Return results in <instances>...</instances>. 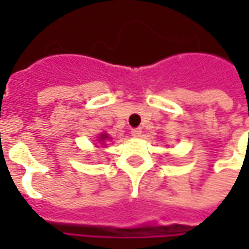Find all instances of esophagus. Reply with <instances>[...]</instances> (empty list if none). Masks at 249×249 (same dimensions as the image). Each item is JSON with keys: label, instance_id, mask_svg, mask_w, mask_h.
Here are the masks:
<instances>
[{"label": "esophagus", "instance_id": "esophagus-1", "mask_svg": "<svg viewBox=\"0 0 249 249\" xmlns=\"http://www.w3.org/2000/svg\"><path fill=\"white\" fill-rule=\"evenodd\" d=\"M130 133L133 137H140L141 136V128H135V129L130 130Z\"/></svg>", "mask_w": 249, "mask_h": 249}]
</instances>
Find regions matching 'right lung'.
Wrapping results in <instances>:
<instances>
[{
	"label": "right lung",
	"instance_id": "1",
	"mask_svg": "<svg viewBox=\"0 0 249 249\" xmlns=\"http://www.w3.org/2000/svg\"><path fill=\"white\" fill-rule=\"evenodd\" d=\"M105 140H108V136L107 135H101L100 137H98V141H100L101 144H103V142H105Z\"/></svg>",
	"mask_w": 249,
	"mask_h": 249
}]
</instances>
